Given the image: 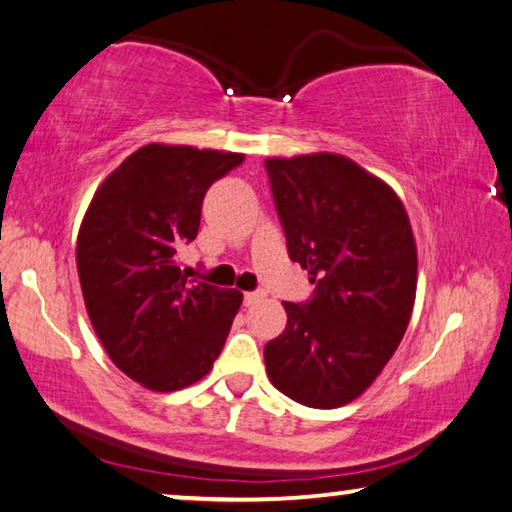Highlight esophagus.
<instances>
[{"label":"esophagus","mask_w":512,"mask_h":512,"mask_svg":"<svg viewBox=\"0 0 512 512\" xmlns=\"http://www.w3.org/2000/svg\"><path fill=\"white\" fill-rule=\"evenodd\" d=\"M258 299H263V292H245V306H254Z\"/></svg>","instance_id":"34e87169"}]
</instances>
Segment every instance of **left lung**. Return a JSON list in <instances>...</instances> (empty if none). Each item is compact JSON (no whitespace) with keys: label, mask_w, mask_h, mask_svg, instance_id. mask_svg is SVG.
Wrapping results in <instances>:
<instances>
[{"label":"left lung","mask_w":512,"mask_h":512,"mask_svg":"<svg viewBox=\"0 0 512 512\" xmlns=\"http://www.w3.org/2000/svg\"><path fill=\"white\" fill-rule=\"evenodd\" d=\"M288 254L311 274L315 297L283 301L288 324L265 345L276 390L311 408L363 395L408 329L417 247L388 183L331 152L267 158Z\"/></svg>","instance_id":"8db88e82"}]
</instances>
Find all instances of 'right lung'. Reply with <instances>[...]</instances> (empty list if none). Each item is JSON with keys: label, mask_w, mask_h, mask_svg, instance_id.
Segmentation results:
<instances>
[{"label": "right lung", "mask_w": 512, "mask_h": 512, "mask_svg": "<svg viewBox=\"0 0 512 512\" xmlns=\"http://www.w3.org/2000/svg\"><path fill=\"white\" fill-rule=\"evenodd\" d=\"M242 161L152 142L108 174L83 215L77 270L92 329L117 370L154 392L204 379L242 304V292L188 281L177 265L206 190Z\"/></svg>", "instance_id": "1"}]
</instances>
